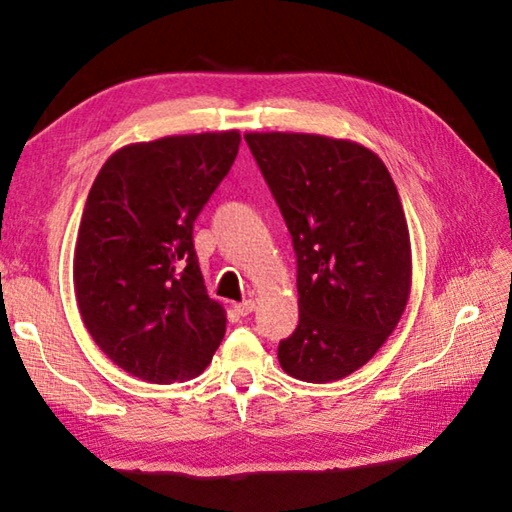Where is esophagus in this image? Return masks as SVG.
<instances>
[{"label":"esophagus","instance_id":"34e87169","mask_svg":"<svg viewBox=\"0 0 512 512\" xmlns=\"http://www.w3.org/2000/svg\"><path fill=\"white\" fill-rule=\"evenodd\" d=\"M235 311L241 316H248L250 311H255V300H244V302H237L235 305Z\"/></svg>","mask_w":512,"mask_h":512}]
</instances>
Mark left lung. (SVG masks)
Returning <instances> with one entry per match:
<instances>
[{
    "mask_svg": "<svg viewBox=\"0 0 512 512\" xmlns=\"http://www.w3.org/2000/svg\"><path fill=\"white\" fill-rule=\"evenodd\" d=\"M298 259L287 375L327 384L375 357L411 293V239L386 164L366 146L309 133H246Z\"/></svg>",
    "mask_w": 512,
    "mask_h": 512,
    "instance_id": "1",
    "label": "left lung"
}]
</instances>
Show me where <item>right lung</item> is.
Masks as SVG:
<instances>
[{
	"mask_svg": "<svg viewBox=\"0 0 512 512\" xmlns=\"http://www.w3.org/2000/svg\"><path fill=\"white\" fill-rule=\"evenodd\" d=\"M239 131L128 144L103 164L74 246V291L94 343L151 384L192 379L225 334L194 221L237 158Z\"/></svg>",
	"mask_w": 512,
	"mask_h": 512,
	"instance_id": "right-lung-1",
	"label": "right lung"
}]
</instances>
